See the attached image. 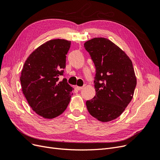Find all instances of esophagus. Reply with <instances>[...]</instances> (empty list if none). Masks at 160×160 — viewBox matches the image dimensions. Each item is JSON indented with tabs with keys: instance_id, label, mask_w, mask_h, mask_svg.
I'll return each mask as SVG.
<instances>
[{
	"instance_id": "34e87169",
	"label": "esophagus",
	"mask_w": 160,
	"mask_h": 160,
	"mask_svg": "<svg viewBox=\"0 0 160 160\" xmlns=\"http://www.w3.org/2000/svg\"><path fill=\"white\" fill-rule=\"evenodd\" d=\"M84 88H85V85H84V86H83V87L76 86V88H77V89H78V90H81V89H83Z\"/></svg>"
}]
</instances>
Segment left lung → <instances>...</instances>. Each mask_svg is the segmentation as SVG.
I'll return each instance as SVG.
<instances>
[{
	"mask_svg": "<svg viewBox=\"0 0 160 160\" xmlns=\"http://www.w3.org/2000/svg\"><path fill=\"white\" fill-rule=\"evenodd\" d=\"M84 47L96 68V94L86 101L87 108L99 122H111L122 115L133 98L137 79L132 62L106 38H93L86 41Z\"/></svg>",
	"mask_w": 160,
	"mask_h": 160,
	"instance_id": "1",
	"label": "left lung"
}]
</instances>
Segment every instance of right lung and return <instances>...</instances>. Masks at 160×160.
<instances>
[{"mask_svg": "<svg viewBox=\"0 0 160 160\" xmlns=\"http://www.w3.org/2000/svg\"><path fill=\"white\" fill-rule=\"evenodd\" d=\"M71 41L52 39L33 51L22 67L20 77L22 91L28 105L45 119H53L64 112L74 89L63 75L66 55Z\"/></svg>", "mask_w": 160, "mask_h": 160, "instance_id": "add662e5", "label": "right lung"}]
</instances>
